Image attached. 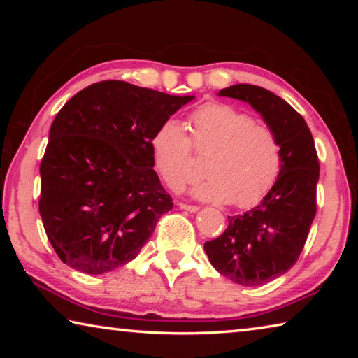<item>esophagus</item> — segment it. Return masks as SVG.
Returning a JSON list of instances; mask_svg holds the SVG:
<instances>
[{
    "instance_id": "34e87169",
    "label": "esophagus",
    "mask_w": 358,
    "mask_h": 358,
    "mask_svg": "<svg viewBox=\"0 0 358 358\" xmlns=\"http://www.w3.org/2000/svg\"><path fill=\"white\" fill-rule=\"evenodd\" d=\"M178 207H180L181 210L191 211V213H196V211H199V207H196V205H187V203H178Z\"/></svg>"
}]
</instances>
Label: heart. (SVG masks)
<instances>
[{
  "label": "heart",
  "instance_id": "obj_1",
  "mask_svg": "<svg viewBox=\"0 0 358 358\" xmlns=\"http://www.w3.org/2000/svg\"><path fill=\"white\" fill-rule=\"evenodd\" d=\"M189 137L175 120H166L150 141L157 172L172 189H180L189 177L191 145L210 151L203 162V180L191 186V196L205 202L245 208L257 203L275 185L281 172L280 138L268 126L256 124L241 108L207 102L187 120Z\"/></svg>",
  "mask_w": 358,
  "mask_h": 358
}]
</instances>
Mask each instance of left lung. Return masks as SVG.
<instances>
[{"label":"left lung","instance_id":"obj_1","mask_svg":"<svg viewBox=\"0 0 358 358\" xmlns=\"http://www.w3.org/2000/svg\"><path fill=\"white\" fill-rule=\"evenodd\" d=\"M217 96L248 102L275 131L281 172L257 207L227 216L222 235L203 245L211 265L240 286H262L292 268L316 216L319 159L311 131L295 108L262 87L238 83Z\"/></svg>","mask_w":358,"mask_h":358}]
</instances>
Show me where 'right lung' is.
Returning a JSON list of instances; mask_svg holds the SVG:
<instances>
[{"instance_id": "right-lung-1", "label": "right lung", "mask_w": 358, "mask_h": 358, "mask_svg": "<svg viewBox=\"0 0 358 358\" xmlns=\"http://www.w3.org/2000/svg\"><path fill=\"white\" fill-rule=\"evenodd\" d=\"M192 99L104 80L57 113L39 169V213L66 265L102 275L141 252L173 207L153 169L151 136Z\"/></svg>"}]
</instances>
